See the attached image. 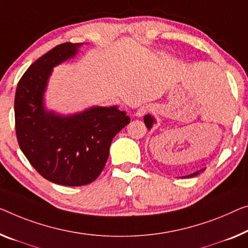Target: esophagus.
I'll use <instances>...</instances> for the list:
<instances>
[{"label":"esophagus","instance_id":"34e87169","mask_svg":"<svg viewBox=\"0 0 248 248\" xmlns=\"http://www.w3.org/2000/svg\"><path fill=\"white\" fill-rule=\"evenodd\" d=\"M150 110V108L148 106H142V107H140V108L137 110V112H136V116H138V117H142L143 114H145L146 112H148Z\"/></svg>","mask_w":248,"mask_h":248}]
</instances>
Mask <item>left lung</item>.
Segmentation results:
<instances>
[{"label":"left lung","instance_id":"1","mask_svg":"<svg viewBox=\"0 0 248 248\" xmlns=\"http://www.w3.org/2000/svg\"><path fill=\"white\" fill-rule=\"evenodd\" d=\"M143 120H145V124H146V127H147L148 129L153 128L154 123H156V120H155V118H154L153 116H150V114H146L145 118H143ZM202 170H205V168L202 169V170H199V171H196V172H194V173H191V175H188V176H186V177H195V176H197L198 173L201 172V171H202Z\"/></svg>","mask_w":248,"mask_h":248}]
</instances>
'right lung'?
<instances>
[{"mask_svg": "<svg viewBox=\"0 0 248 248\" xmlns=\"http://www.w3.org/2000/svg\"><path fill=\"white\" fill-rule=\"evenodd\" d=\"M82 44L62 43L39 58L18 81L14 99L22 153L40 175L63 186L97 179L114 136L130 123L117 106L92 107L70 116L46 109L44 92L53 68L75 57Z\"/></svg>", "mask_w": 248, "mask_h": 248, "instance_id": "obj_1", "label": "right lung"}]
</instances>
